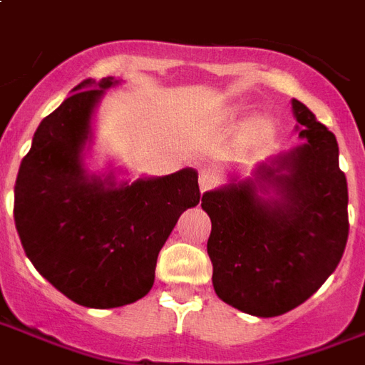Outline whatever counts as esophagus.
<instances>
[{
  "instance_id": "1",
  "label": "esophagus",
  "mask_w": 365,
  "mask_h": 365,
  "mask_svg": "<svg viewBox=\"0 0 365 365\" xmlns=\"http://www.w3.org/2000/svg\"><path fill=\"white\" fill-rule=\"evenodd\" d=\"M218 185V175L212 170H201L199 174V187L201 191H209Z\"/></svg>"
}]
</instances>
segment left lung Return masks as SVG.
Listing matches in <instances>:
<instances>
[{"label": "left lung", "mask_w": 365, "mask_h": 365, "mask_svg": "<svg viewBox=\"0 0 365 365\" xmlns=\"http://www.w3.org/2000/svg\"><path fill=\"white\" fill-rule=\"evenodd\" d=\"M299 137L306 139L259 180L280 191L261 201L253 182L207 191V253L212 286L222 302L257 317H277L304 304L341 263L348 240V185L339 168L334 135L299 100H292ZM286 168L288 175H280Z\"/></svg>", "instance_id": "1"}]
</instances>
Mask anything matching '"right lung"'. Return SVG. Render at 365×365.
I'll return each mask as SVG.
<instances>
[{
    "mask_svg": "<svg viewBox=\"0 0 365 365\" xmlns=\"http://www.w3.org/2000/svg\"><path fill=\"white\" fill-rule=\"evenodd\" d=\"M112 77L83 81L40 121L15 182V226L36 271L75 304H133L155 284L156 259L183 210L201 199L191 168L153 180H88L81 150ZM97 88L94 89L93 86Z\"/></svg>",
    "mask_w": 365,
    "mask_h": 365,
    "instance_id": "obj_1",
    "label": "right lung"
}]
</instances>
